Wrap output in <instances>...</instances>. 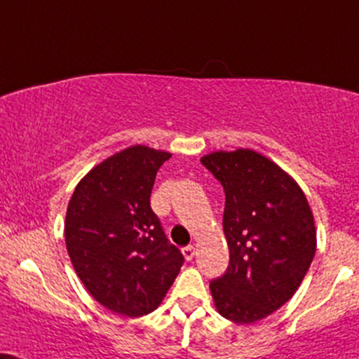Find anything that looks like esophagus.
Instances as JSON below:
<instances>
[{"mask_svg": "<svg viewBox=\"0 0 359 359\" xmlns=\"http://www.w3.org/2000/svg\"><path fill=\"white\" fill-rule=\"evenodd\" d=\"M182 253H184V257H185V260H192V258L195 257V247L194 245H189V247H185L184 250H182Z\"/></svg>", "mask_w": 359, "mask_h": 359, "instance_id": "34e87169", "label": "esophagus"}]
</instances>
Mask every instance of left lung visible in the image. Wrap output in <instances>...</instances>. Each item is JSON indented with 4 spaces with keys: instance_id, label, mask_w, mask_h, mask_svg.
I'll use <instances>...</instances> for the list:
<instances>
[{
    "instance_id": "1",
    "label": "left lung",
    "mask_w": 359,
    "mask_h": 359,
    "mask_svg": "<svg viewBox=\"0 0 359 359\" xmlns=\"http://www.w3.org/2000/svg\"><path fill=\"white\" fill-rule=\"evenodd\" d=\"M225 190V275L210 281L217 311L250 325L293 297L316 252L315 219L297 180L252 149L202 158Z\"/></svg>"
}]
</instances>
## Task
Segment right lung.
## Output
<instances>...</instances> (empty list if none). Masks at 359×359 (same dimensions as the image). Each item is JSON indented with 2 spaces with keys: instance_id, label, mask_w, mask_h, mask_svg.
Segmentation results:
<instances>
[{
  "instance_id": "1",
  "label": "right lung",
  "mask_w": 359,
  "mask_h": 359,
  "mask_svg": "<svg viewBox=\"0 0 359 359\" xmlns=\"http://www.w3.org/2000/svg\"><path fill=\"white\" fill-rule=\"evenodd\" d=\"M172 154L130 146L93 167L66 210L71 263L94 300L137 318L161 305L184 257L151 208L156 175Z\"/></svg>"
}]
</instances>
